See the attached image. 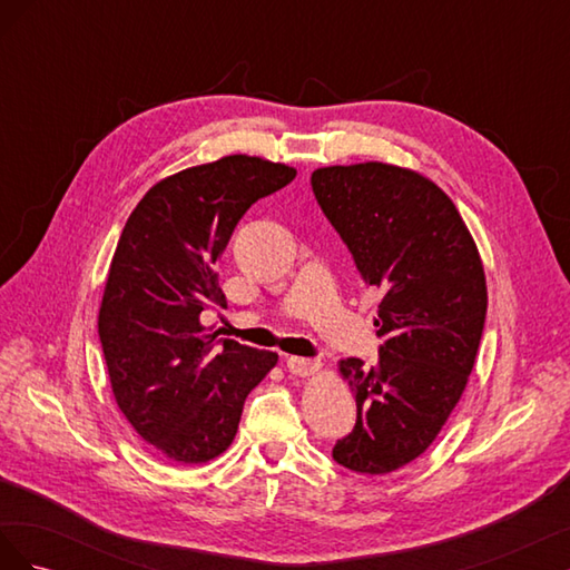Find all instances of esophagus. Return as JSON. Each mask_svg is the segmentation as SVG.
I'll return each instance as SVG.
<instances>
[{"label":"esophagus","mask_w":570,"mask_h":570,"mask_svg":"<svg viewBox=\"0 0 570 570\" xmlns=\"http://www.w3.org/2000/svg\"><path fill=\"white\" fill-rule=\"evenodd\" d=\"M287 371L292 375H314L321 371V361L318 358H304V356H287Z\"/></svg>","instance_id":"obj_1"}]
</instances>
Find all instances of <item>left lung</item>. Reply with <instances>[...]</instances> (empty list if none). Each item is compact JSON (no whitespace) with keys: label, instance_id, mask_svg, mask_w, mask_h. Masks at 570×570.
Listing matches in <instances>:
<instances>
[{"label":"left lung","instance_id":"obj_1","mask_svg":"<svg viewBox=\"0 0 570 570\" xmlns=\"http://www.w3.org/2000/svg\"><path fill=\"white\" fill-rule=\"evenodd\" d=\"M312 187L361 278L383 295L375 366L340 361L356 425L333 459L354 473H392L433 444L469 383L488 314L485 271L454 202L409 168L327 166Z\"/></svg>","mask_w":570,"mask_h":570}]
</instances>
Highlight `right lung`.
Instances as JSON below:
<instances>
[{
  "label": "right lung",
  "instance_id": "add662e5",
  "mask_svg": "<svg viewBox=\"0 0 570 570\" xmlns=\"http://www.w3.org/2000/svg\"><path fill=\"white\" fill-rule=\"evenodd\" d=\"M297 170L247 154L154 185L116 245L99 306V342L118 409L161 456L204 463L235 440L247 394L278 354L204 335L226 306L216 262L249 206Z\"/></svg>",
  "mask_w": 570,
  "mask_h": 570
}]
</instances>
